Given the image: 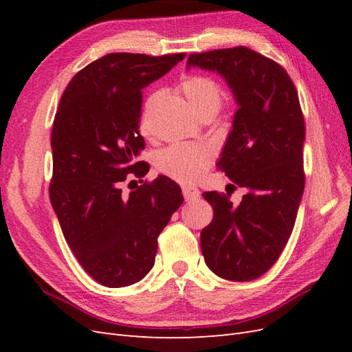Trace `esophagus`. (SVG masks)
Listing matches in <instances>:
<instances>
[{
    "label": "esophagus",
    "mask_w": 352,
    "mask_h": 352,
    "mask_svg": "<svg viewBox=\"0 0 352 352\" xmlns=\"http://www.w3.org/2000/svg\"><path fill=\"white\" fill-rule=\"evenodd\" d=\"M182 192H184V197L186 201H192L199 197V189L195 186H190V185H185L182 188Z\"/></svg>",
    "instance_id": "esophagus-1"
}]
</instances>
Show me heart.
<instances>
[{"label":"heart","mask_w":352,"mask_h":352,"mask_svg":"<svg viewBox=\"0 0 352 352\" xmlns=\"http://www.w3.org/2000/svg\"><path fill=\"white\" fill-rule=\"evenodd\" d=\"M180 89L192 110L201 117L207 113H217L223 102V92L216 80L207 76L192 74L180 82ZM160 92L151 95L146 102V109L151 107ZM212 153L206 145L192 144H175L160 151L155 157V166L158 172L175 179L177 182L189 184L195 182L204 176L208 166L211 164Z\"/></svg>","instance_id":"b5f03b06"}]
</instances>
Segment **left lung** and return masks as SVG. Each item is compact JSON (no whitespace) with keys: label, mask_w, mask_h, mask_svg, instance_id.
<instances>
[{"label":"left lung","mask_w":352,"mask_h":352,"mask_svg":"<svg viewBox=\"0 0 352 352\" xmlns=\"http://www.w3.org/2000/svg\"><path fill=\"white\" fill-rule=\"evenodd\" d=\"M190 67L216 72L233 94L238 110L217 167L247 189L238 206L216 190L202 194L214 216L201 251L220 278L257 279L283 251L304 192L300 100L286 70L247 47L190 54Z\"/></svg>","instance_id":"1"}]
</instances>
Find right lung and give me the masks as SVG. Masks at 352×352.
Listing matches in <instances>:
<instances>
[{"label": "right lung", "mask_w": 352, "mask_h": 352, "mask_svg": "<svg viewBox=\"0 0 352 352\" xmlns=\"http://www.w3.org/2000/svg\"><path fill=\"white\" fill-rule=\"evenodd\" d=\"M186 54L150 57L113 52L76 73L52 124L51 206L74 257L92 279L129 286L153 269L157 238L184 202L180 186L158 175L129 194L127 175L144 177L140 162L142 89Z\"/></svg>", "instance_id": "right-lung-1"}]
</instances>
